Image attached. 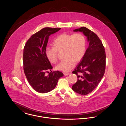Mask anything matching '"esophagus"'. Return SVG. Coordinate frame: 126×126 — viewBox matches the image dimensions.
Wrapping results in <instances>:
<instances>
[{"mask_svg": "<svg viewBox=\"0 0 126 126\" xmlns=\"http://www.w3.org/2000/svg\"><path fill=\"white\" fill-rule=\"evenodd\" d=\"M69 74H70L68 73H64V76H68V75H69Z\"/></svg>", "mask_w": 126, "mask_h": 126, "instance_id": "34e87169", "label": "esophagus"}]
</instances>
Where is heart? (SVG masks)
Instances as JSON below:
<instances>
[{
	"mask_svg": "<svg viewBox=\"0 0 126 126\" xmlns=\"http://www.w3.org/2000/svg\"><path fill=\"white\" fill-rule=\"evenodd\" d=\"M86 43V39L82 33H62L54 39L52 42L53 47L46 49L45 54L51 63H56L58 60V51L63 50L65 58L60 61L56 68L58 70L68 72L75 66V62H79L83 58Z\"/></svg>",
	"mask_w": 126,
	"mask_h": 126,
	"instance_id": "obj_1",
	"label": "heart"
}]
</instances>
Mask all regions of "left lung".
Here are the masks:
<instances>
[{
    "label": "left lung",
    "instance_id": "1",
    "mask_svg": "<svg viewBox=\"0 0 126 126\" xmlns=\"http://www.w3.org/2000/svg\"><path fill=\"white\" fill-rule=\"evenodd\" d=\"M73 31L82 32L89 42L83 58L72 72L78 76V78L72 86V89L84 95L94 90L103 78L106 66V54L101 41L93 32L85 27Z\"/></svg>",
    "mask_w": 126,
    "mask_h": 126
}]
</instances>
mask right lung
Segmentation results:
<instances>
[{
    "label": "right lung",
    "instance_id": "obj_1",
    "mask_svg": "<svg viewBox=\"0 0 126 126\" xmlns=\"http://www.w3.org/2000/svg\"><path fill=\"white\" fill-rule=\"evenodd\" d=\"M61 28L45 27L31 37L26 43L23 53L24 74L31 86L36 92L46 93L53 90L59 79L64 75L52 72V66L45 54L48 37ZM51 71L47 76L45 74Z\"/></svg>",
    "mask_w": 126,
    "mask_h": 126
}]
</instances>
